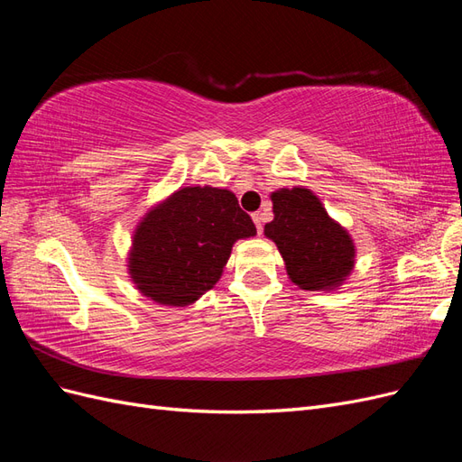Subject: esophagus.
<instances>
[{
  "label": "esophagus",
  "mask_w": 462,
  "mask_h": 462,
  "mask_svg": "<svg viewBox=\"0 0 462 462\" xmlns=\"http://www.w3.org/2000/svg\"><path fill=\"white\" fill-rule=\"evenodd\" d=\"M253 219H254V223H256V231L262 233V229H263V214H262V212H256V214H253Z\"/></svg>",
  "instance_id": "obj_1"
}]
</instances>
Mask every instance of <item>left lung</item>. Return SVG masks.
Returning <instances> with one entry per match:
<instances>
[{
  "mask_svg": "<svg viewBox=\"0 0 462 462\" xmlns=\"http://www.w3.org/2000/svg\"><path fill=\"white\" fill-rule=\"evenodd\" d=\"M273 221L263 233L285 260L292 283L306 291L341 285L355 265V245L309 189L272 194Z\"/></svg>",
  "mask_w": 462,
  "mask_h": 462,
  "instance_id": "8db88e82",
  "label": "left lung"
}]
</instances>
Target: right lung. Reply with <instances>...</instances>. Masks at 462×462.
Listing matches in <instances>:
<instances>
[{"label":"right lung","instance_id":"obj_1","mask_svg":"<svg viewBox=\"0 0 462 462\" xmlns=\"http://www.w3.org/2000/svg\"><path fill=\"white\" fill-rule=\"evenodd\" d=\"M256 227L235 194L214 187H185L136 227L129 270L144 297L185 306L221 277L236 239Z\"/></svg>","mask_w":462,"mask_h":462}]
</instances>
